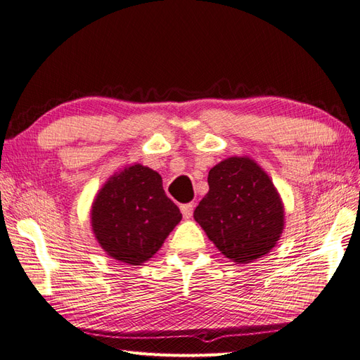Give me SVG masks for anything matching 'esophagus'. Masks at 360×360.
Instances as JSON below:
<instances>
[{"label": "esophagus", "instance_id": "1", "mask_svg": "<svg viewBox=\"0 0 360 360\" xmlns=\"http://www.w3.org/2000/svg\"><path fill=\"white\" fill-rule=\"evenodd\" d=\"M180 210H181V213H183L184 219H189V217H191L192 213H193V204H181V205H180Z\"/></svg>", "mask_w": 360, "mask_h": 360}]
</instances>
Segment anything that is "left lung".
<instances>
[{"instance_id":"1","label":"left lung","mask_w":360,"mask_h":360,"mask_svg":"<svg viewBox=\"0 0 360 360\" xmlns=\"http://www.w3.org/2000/svg\"><path fill=\"white\" fill-rule=\"evenodd\" d=\"M207 181L193 219L221 254L237 264L269 254L285 225L284 202L269 174L254 159L233 156L214 165Z\"/></svg>"}]
</instances>
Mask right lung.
Masks as SVG:
<instances>
[{
  "label": "right lung",
  "mask_w": 360,
  "mask_h": 360,
  "mask_svg": "<svg viewBox=\"0 0 360 360\" xmlns=\"http://www.w3.org/2000/svg\"><path fill=\"white\" fill-rule=\"evenodd\" d=\"M97 243L111 258L141 266L162 248L181 213L159 172L134 163L114 172L96 193L90 212Z\"/></svg>",
  "instance_id": "right-lung-1"
}]
</instances>
